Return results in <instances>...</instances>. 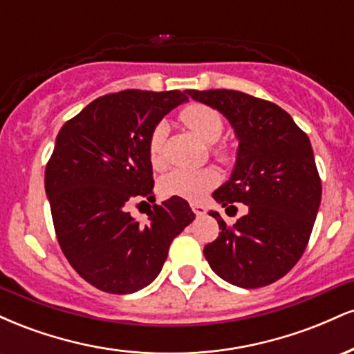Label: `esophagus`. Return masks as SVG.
I'll use <instances>...</instances> for the list:
<instances>
[{
  "label": "esophagus",
  "instance_id": "1",
  "mask_svg": "<svg viewBox=\"0 0 354 354\" xmlns=\"http://www.w3.org/2000/svg\"><path fill=\"white\" fill-rule=\"evenodd\" d=\"M191 209H193V213L196 214V216H203V214L206 213L205 206L198 205V203H191Z\"/></svg>",
  "mask_w": 354,
  "mask_h": 354
}]
</instances>
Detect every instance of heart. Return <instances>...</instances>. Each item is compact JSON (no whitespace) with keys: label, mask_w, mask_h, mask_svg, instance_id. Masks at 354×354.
<instances>
[{"label":"heart","mask_w":354,"mask_h":354,"mask_svg":"<svg viewBox=\"0 0 354 354\" xmlns=\"http://www.w3.org/2000/svg\"><path fill=\"white\" fill-rule=\"evenodd\" d=\"M181 121L191 131L194 133L205 143L213 145L216 143L221 136L225 124L223 118L214 108L206 106V104H188L183 108L180 113ZM168 135V124L165 121H160L151 129L148 141L149 158L153 165H161V153H163V145ZM218 183V176L213 169H173L161 180V193L165 196H178L185 198L189 201H200L208 194L211 188Z\"/></svg>","instance_id":"b5f03b06"}]
</instances>
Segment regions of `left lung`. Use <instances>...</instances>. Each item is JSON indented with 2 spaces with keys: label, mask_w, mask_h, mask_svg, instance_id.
Segmentation results:
<instances>
[{
  "label": "left lung",
  "mask_w": 354,
  "mask_h": 354,
  "mask_svg": "<svg viewBox=\"0 0 354 354\" xmlns=\"http://www.w3.org/2000/svg\"><path fill=\"white\" fill-rule=\"evenodd\" d=\"M194 101L218 109L238 140L230 180L213 193L226 209L248 213L226 226L218 211L219 236L205 258L219 278L239 288L278 281L306 250L321 203V180L310 138L278 104L234 89H188Z\"/></svg>",
  "instance_id": "obj_1"
}]
</instances>
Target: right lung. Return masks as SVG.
Returning <instances> with one entry per match:
<instances>
[{
  "label": "right lung",
  "mask_w": 354,
  "mask_h": 354,
  "mask_svg": "<svg viewBox=\"0 0 354 354\" xmlns=\"http://www.w3.org/2000/svg\"><path fill=\"white\" fill-rule=\"evenodd\" d=\"M185 93L101 96L56 136L44 171L56 236L76 273L101 291L129 295L153 283L171 241L194 219L178 196L154 205L146 223L128 211L133 201L154 198L149 135L188 101Z\"/></svg>",
  "instance_id": "1"
}]
</instances>
